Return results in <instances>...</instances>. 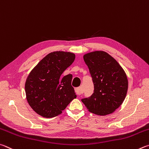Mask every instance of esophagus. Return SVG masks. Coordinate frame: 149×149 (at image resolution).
I'll use <instances>...</instances> for the list:
<instances>
[{"label": "esophagus", "instance_id": "1", "mask_svg": "<svg viewBox=\"0 0 149 149\" xmlns=\"http://www.w3.org/2000/svg\"><path fill=\"white\" fill-rule=\"evenodd\" d=\"M75 92H76V93H77L78 95L81 94V93H82V87L80 86V87H78V88H75Z\"/></svg>", "mask_w": 149, "mask_h": 149}]
</instances>
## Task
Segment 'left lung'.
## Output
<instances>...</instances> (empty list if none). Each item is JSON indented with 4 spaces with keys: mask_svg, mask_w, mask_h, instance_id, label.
Instances as JSON below:
<instances>
[{
    "mask_svg": "<svg viewBox=\"0 0 149 149\" xmlns=\"http://www.w3.org/2000/svg\"><path fill=\"white\" fill-rule=\"evenodd\" d=\"M94 84V92L82 101L88 111L97 115L113 113L120 106L127 94L126 74L116 60L104 51L84 55Z\"/></svg>",
    "mask_w": 149,
    "mask_h": 149,
    "instance_id": "8db88e82",
    "label": "left lung"
}]
</instances>
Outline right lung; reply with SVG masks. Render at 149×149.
Wrapping results in <instances>:
<instances>
[{
    "instance_id": "add662e5",
    "label": "right lung",
    "mask_w": 149,
    "mask_h": 149,
    "mask_svg": "<svg viewBox=\"0 0 149 149\" xmlns=\"http://www.w3.org/2000/svg\"><path fill=\"white\" fill-rule=\"evenodd\" d=\"M74 59L75 54L71 52H51L29 74L25 84L26 98L39 115L44 118L59 115L77 97L71 86L72 75L61 76Z\"/></svg>"
}]
</instances>
